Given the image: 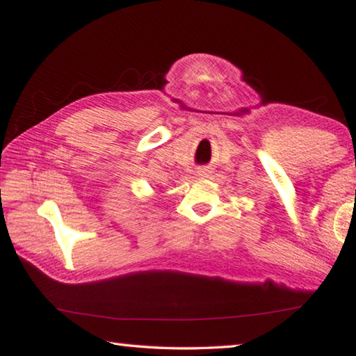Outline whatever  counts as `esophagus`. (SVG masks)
<instances>
[{
    "mask_svg": "<svg viewBox=\"0 0 356 356\" xmlns=\"http://www.w3.org/2000/svg\"><path fill=\"white\" fill-rule=\"evenodd\" d=\"M200 174H201V176H202V174H206V170H201V171H200Z\"/></svg>",
    "mask_w": 356,
    "mask_h": 356,
    "instance_id": "1",
    "label": "esophagus"
}]
</instances>
